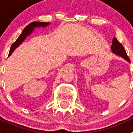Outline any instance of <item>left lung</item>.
Instances as JSON below:
<instances>
[{"label": "left lung", "mask_w": 133, "mask_h": 133, "mask_svg": "<svg viewBox=\"0 0 133 133\" xmlns=\"http://www.w3.org/2000/svg\"><path fill=\"white\" fill-rule=\"evenodd\" d=\"M111 50L113 52H114L116 54L119 55L120 56L123 57L124 58L128 60V62H130V58H128V56L127 54V51L124 48L123 45H122L121 43H119L118 40L116 38L114 37L113 39V44L111 45Z\"/></svg>", "instance_id": "1"}]
</instances>
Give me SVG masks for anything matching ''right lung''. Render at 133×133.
Wrapping results in <instances>:
<instances>
[{
  "label": "right lung",
  "instance_id": "obj_1",
  "mask_svg": "<svg viewBox=\"0 0 133 133\" xmlns=\"http://www.w3.org/2000/svg\"><path fill=\"white\" fill-rule=\"evenodd\" d=\"M48 24H49V23L48 22H33L30 23L28 26H26V27H25V28L24 29L23 32H22V34L19 35V37L17 38V40L15 41V42L11 45L9 53V56L11 54L12 52L14 51V49L17 48V47H18V46L21 44V43L23 42V41H24V39H26V36L31 33V32L32 31V30H33V28H35V27H37V26H46Z\"/></svg>",
  "mask_w": 133,
  "mask_h": 133
}]
</instances>
